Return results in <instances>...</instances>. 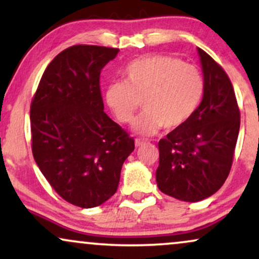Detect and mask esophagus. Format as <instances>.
Instances as JSON below:
<instances>
[{"mask_svg": "<svg viewBox=\"0 0 259 259\" xmlns=\"http://www.w3.org/2000/svg\"><path fill=\"white\" fill-rule=\"evenodd\" d=\"M145 144V140H142V139H135V146L136 147H140V146H142V145Z\"/></svg>", "mask_w": 259, "mask_h": 259, "instance_id": "obj_1", "label": "esophagus"}]
</instances>
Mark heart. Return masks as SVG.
<instances>
[{
	"label": "heart",
	"mask_w": 259,
	"mask_h": 259,
	"mask_svg": "<svg viewBox=\"0 0 259 259\" xmlns=\"http://www.w3.org/2000/svg\"><path fill=\"white\" fill-rule=\"evenodd\" d=\"M125 81L107 88L106 101L121 123H129L142 105L133 129L140 135H153L162 126L174 129L194 114L204 92V80L192 64L169 56H146L125 69Z\"/></svg>",
	"instance_id": "1"
}]
</instances>
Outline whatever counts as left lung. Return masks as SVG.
Here are the masks:
<instances>
[{"label":"left lung","mask_w":259,"mask_h":259,"mask_svg":"<svg viewBox=\"0 0 259 259\" xmlns=\"http://www.w3.org/2000/svg\"><path fill=\"white\" fill-rule=\"evenodd\" d=\"M204 92L194 114L158 142L156 171L163 194L197 202L215 194L230 173L240 130V109L228 74L203 50Z\"/></svg>","instance_id":"1"}]
</instances>
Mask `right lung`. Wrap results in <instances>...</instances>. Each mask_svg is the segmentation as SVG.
Instances as JSON below:
<instances>
[{
	"instance_id": "obj_1",
	"label": "right lung",
	"mask_w": 259,
	"mask_h": 259,
	"mask_svg": "<svg viewBox=\"0 0 259 259\" xmlns=\"http://www.w3.org/2000/svg\"><path fill=\"white\" fill-rule=\"evenodd\" d=\"M118 49L75 45L47 65L30 106L31 150L57 194L97 207L118 189L134 139L103 112L101 70Z\"/></svg>"
}]
</instances>
